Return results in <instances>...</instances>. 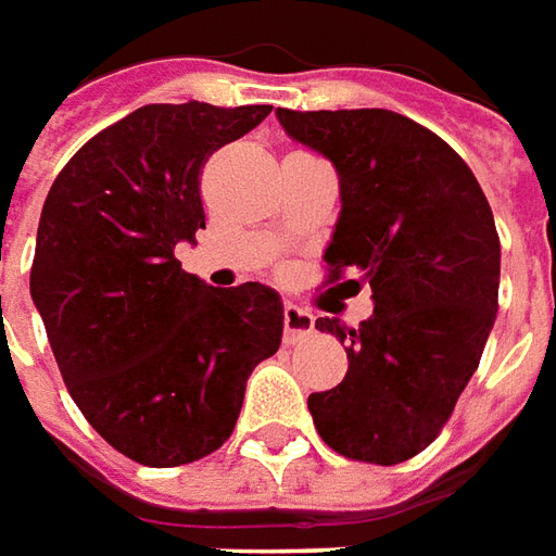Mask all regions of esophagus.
I'll return each instance as SVG.
<instances>
[{
	"instance_id": "1",
	"label": "esophagus",
	"mask_w": 556,
	"mask_h": 556,
	"mask_svg": "<svg viewBox=\"0 0 556 556\" xmlns=\"http://www.w3.org/2000/svg\"><path fill=\"white\" fill-rule=\"evenodd\" d=\"M314 332V314L305 308H299L293 302L285 305V341L287 344H296L305 334Z\"/></svg>"
}]
</instances>
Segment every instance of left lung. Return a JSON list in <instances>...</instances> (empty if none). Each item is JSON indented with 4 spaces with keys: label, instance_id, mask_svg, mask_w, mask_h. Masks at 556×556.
Here are the masks:
<instances>
[{
    "label": "left lung",
    "instance_id": "8db88e82",
    "mask_svg": "<svg viewBox=\"0 0 556 556\" xmlns=\"http://www.w3.org/2000/svg\"><path fill=\"white\" fill-rule=\"evenodd\" d=\"M275 116L338 170L341 215L323 254L329 281L359 271L374 299L359 329L317 320L344 344L350 368L308 397V410L338 455L401 464L434 443L479 368L497 317L494 215L458 152L401 113L278 108Z\"/></svg>",
    "mask_w": 556,
    "mask_h": 556
}]
</instances>
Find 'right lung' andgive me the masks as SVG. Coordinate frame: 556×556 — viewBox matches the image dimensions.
Segmentation results:
<instances>
[{
  "instance_id": "right-lung-1",
  "label": "right lung",
  "mask_w": 556,
  "mask_h": 556,
  "mask_svg": "<svg viewBox=\"0 0 556 556\" xmlns=\"http://www.w3.org/2000/svg\"><path fill=\"white\" fill-rule=\"evenodd\" d=\"M269 113L146 104L83 146L41 208L29 290L62 380L98 434L146 467L224 446L248 377L281 348L271 287H208L173 254L206 230L208 155Z\"/></svg>"
}]
</instances>
